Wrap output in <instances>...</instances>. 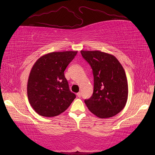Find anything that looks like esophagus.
<instances>
[{"label":"esophagus","mask_w":155,"mask_h":155,"mask_svg":"<svg viewBox=\"0 0 155 155\" xmlns=\"http://www.w3.org/2000/svg\"><path fill=\"white\" fill-rule=\"evenodd\" d=\"M77 96H78V97H81V93L80 92L77 93Z\"/></svg>","instance_id":"esophagus-1"}]
</instances>
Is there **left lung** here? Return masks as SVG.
I'll return each mask as SVG.
<instances>
[{"mask_svg":"<svg viewBox=\"0 0 155 155\" xmlns=\"http://www.w3.org/2000/svg\"><path fill=\"white\" fill-rule=\"evenodd\" d=\"M94 76L92 96L85 103L98 118H107L124 109L128 98V83L122 65L113 55L99 50H81Z\"/></svg>","mask_w":155,"mask_h":155,"instance_id":"obj_1","label":"left lung"}]
</instances>
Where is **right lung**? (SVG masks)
<instances>
[{
  "mask_svg": "<svg viewBox=\"0 0 155 155\" xmlns=\"http://www.w3.org/2000/svg\"><path fill=\"white\" fill-rule=\"evenodd\" d=\"M78 51H54L41 56L32 67L27 85L30 105L45 117L58 116L76 97L69 89L64 72Z\"/></svg>",
  "mask_w": 155,
  "mask_h": 155,
  "instance_id": "1",
  "label": "right lung"
}]
</instances>
